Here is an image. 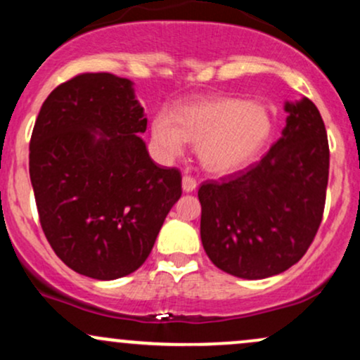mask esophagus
I'll return each instance as SVG.
<instances>
[{
    "label": "esophagus",
    "instance_id": "34e87169",
    "mask_svg": "<svg viewBox=\"0 0 360 360\" xmlns=\"http://www.w3.org/2000/svg\"><path fill=\"white\" fill-rule=\"evenodd\" d=\"M196 186H198V183H196V179H194L193 176H184L183 177V191L184 193L194 191V189H196Z\"/></svg>",
    "mask_w": 360,
    "mask_h": 360
}]
</instances>
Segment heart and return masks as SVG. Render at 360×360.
<instances>
[{
  "label": "heart",
  "mask_w": 360,
  "mask_h": 360,
  "mask_svg": "<svg viewBox=\"0 0 360 360\" xmlns=\"http://www.w3.org/2000/svg\"><path fill=\"white\" fill-rule=\"evenodd\" d=\"M271 131L266 106L226 96L189 105L177 120L160 113L152 123V137L164 155L177 157L188 142L198 143L201 166L213 174H232L249 166Z\"/></svg>",
  "instance_id": "1"
}]
</instances>
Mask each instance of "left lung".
Returning <instances> with one entry per match:
<instances>
[{"label":"left lung","instance_id":"left-lung-1","mask_svg":"<svg viewBox=\"0 0 360 360\" xmlns=\"http://www.w3.org/2000/svg\"><path fill=\"white\" fill-rule=\"evenodd\" d=\"M286 127L259 162L198 189L201 242L242 279L281 274L307 254L323 218L330 150L313 101L286 103Z\"/></svg>","mask_w":360,"mask_h":360}]
</instances>
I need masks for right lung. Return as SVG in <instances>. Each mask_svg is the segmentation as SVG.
I'll list each match as a JSON object with an SVG mask.
<instances>
[{
	"label": "right lung",
	"mask_w": 360,
	"mask_h": 360,
	"mask_svg": "<svg viewBox=\"0 0 360 360\" xmlns=\"http://www.w3.org/2000/svg\"><path fill=\"white\" fill-rule=\"evenodd\" d=\"M147 118L130 79L84 72L44 101L30 139L39 218L62 262L111 281L137 271L181 198L179 169L160 167L139 137Z\"/></svg>",
	"instance_id": "right-lung-1"
}]
</instances>
